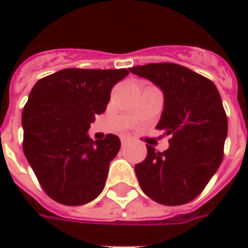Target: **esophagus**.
<instances>
[{"label":"esophagus","instance_id":"obj_1","mask_svg":"<svg viewBox=\"0 0 248 248\" xmlns=\"http://www.w3.org/2000/svg\"><path fill=\"white\" fill-rule=\"evenodd\" d=\"M129 142H130V137H122V138H121V143H122V146L127 145Z\"/></svg>","mask_w":248,"mask_h":248}]
</instances>
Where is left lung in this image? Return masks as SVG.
Returning <instances> with one entry per match:
<instances>
[{
    "label": "left lung",
    "instance_id": "obj_1",
    "mask_svg": "<svg viewBox=\"0 0 248 248\" xmlns=\"http://www.w3.org/2000/svg\"><path fill=\"white\" fill-rule=\"evenodd\" d=\"M131 73L161 89L165 108L156 129L170 135L163 153L147 146L135 165L142 191L166 206L191 202L203 191L223 159L227 115L218 89L185 66L163 62L134 66Z\"/></svg>",
    "mask_w": 248,
    "mask_h": 248
}]
</instances>
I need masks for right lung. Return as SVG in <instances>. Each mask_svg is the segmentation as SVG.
Instances as JSON below:
<instances>
[{
  "label": "right lung",
  "instance_id": "1",
  "mask_svg": "<svg viewBox=\"0 0 248 248\" xmlns=\"http://www.w3.org/2000/svg\"><path fill=\"white\" fill-rule=\"evenodd\" d=\"M127 69H63L41 78L22 111L24 154L45 192L56 202L79 206L101 194L121 140L87 131L106 110L113 86Z\"/></svg>",
  "mask_w": 248,
  "mask_h": 248
}]
</instances>
